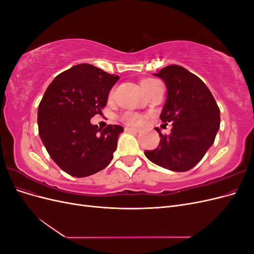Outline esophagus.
I'll use <instances>...</instances> for the list:
<instances>
[{
  "label": "esophagus",
  "mask_w": 254,
  "mask_h": 254,
  "mask_svg": "<svg viewBox=\"0 0 254 254\" xmlns=\"http://www.w3.org/2000/svg\"><path fill=\"white\" fill-rule=\"evenodd\" d=\"M125 131H127V132H133V133H136V132H139V129L132 128V127H125Z\"/></svg>",
  "instance_id": "obj_1"
}]
</instances>
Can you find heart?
I'll return each instance as SVG.
<instances>
[{
	"mask_svg": "<svg viewBox=\"0 0 254 254\" xmlns=\"http://www.w3.org/2000/svg\"><path fill=\"white\" fill-rule=\"evenodd\" d=\"M157 80L155 79H151V78H146V79H143L141 81V86L143 88V90L146 92L147 91L153 83H155ZM114 96V89H112L110 92H109V95H108V98L109 99H112ZM121 121L123 123H125V124L127 125H140L143 123V117L141 114L139 113H135V112H131V111H127L125 113H123L121 115Z\"/></svg>",
	"mask_w": 254,
	"mask_h": 254,
	"instance_id": "heart-1",
	"label": "heart"
}]
</instances>
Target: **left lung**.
I'll list each match as a JSON object with an SVG mask.
<instances>
[{"label": "left lung", "mask_w": 254, "mask_h": 254, "mask_svg": "<svg viewBox=\"0 0 254 254\" xmlns=\"http://www.w3.org/2000/svg\"><path fill=\"white\" fill-rule=\"evenodd\" d=\"M167 88V99L160 119L172 123L171 134H162L158 147L146 150L145 156L161 167L187 172L205 155L220 125L219 108L210 90L195 74L172 64L155 74Z\"/></svg>", "instance_id": "1"}]
</instances>
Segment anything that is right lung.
<instances>
[{"instance_id":"add662e5","label":"right lung","mask_w":254,"mask_h":254,"mask_svg":"<svg viewBox=\"0 0 254 254\" xmlns=\"http://www.w3.org/2000/svg\"><path fill=\"white\" fill-rule=\"evenodd\" d=\"M119 76L81 64L57 75L38 107V128L49 155L61 170L77 178L110 163L124 128L101 129L90 120L101 114Z\"/></svg>"}]
</instances>
